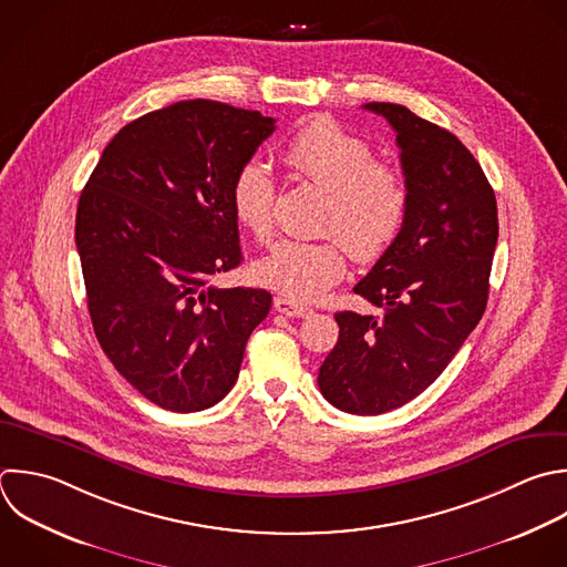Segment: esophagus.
Segmentation results:
<instances>
[{
	"mask_svg": "<svg viewBox=\"0 0 567 567\" xmlns=\"http://www.w3.org/2000/svg\"><path fill=\"white\" fill-rule=\"evenodd\" d=\"M275 310L281 312V315H286V317H299V319L312 315V310H310L308 306H303V303H299L297 299L286 297V295L275 297Z\"/></svg>",
	"mask_w": 567,
	"mask_h": 567,
	"instance_id": "1",
	"label": "esophagus"
}]
</instances>
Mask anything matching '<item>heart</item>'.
Instances as JSON below:
<instances>
[{
	"label": "heart",
	"instance_id": "heart-1",
	"mask_svg": "<svg viewBox=\"0 0 567 567\" xmlns=\"http://www.w3.org/2000/svg\"><path fill=\"white\" fill-rule=\"evenodd\" d=\"M286 166L323 190L328 199L321 215L319 239H281L255 268L261 284L292 297L312 301L332 288L348 270L350 252L359 261L379 259L401 235L410 188L405 173L374 148L328 117L301 126L284 148ZM277 184L261 162H246L230 186L235 219L259 241L275 230Z\"/></svg>",
	"mask_w": 567,
	"mask_h": 567
}]
</instances>
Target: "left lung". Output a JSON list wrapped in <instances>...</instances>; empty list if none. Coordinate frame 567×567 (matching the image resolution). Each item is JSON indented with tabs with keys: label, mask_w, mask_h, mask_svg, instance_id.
Segmentation results:
<instances>
[{
	"label": "left lung",
	"mask_w": 567,
	"mask_h": 567,
	"mask_svg": "<svg viewBox=\"0 0 567 567\" xmlns=\"http://www.w3.org/2000/svg\"><path fill=\"white\" fill-rule=\"evenodd\" d=\"M388 120L410 188L396 241L354 286L381 315L337 312V346L319 390L350 414H383L445 370L485 312L498 239L494 190L472 153L401 104L363 106Z\"/></svg>",
	"instance_id": "1"
}]
</instances>
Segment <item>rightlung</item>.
Wrapping results in <instances>:
<instances>
[{
	"mask_svg": "<svg viewBox=\"0 0 567 567\" xmlns=\"http://www.w3.org/2000/svg\"><path fill=\"white\" fill-rule=\"evenodd\" d=\"M272 131L257 111L177 102L126 124L82 190L75 244L97 341L164 410L221 401L268 317V290L213 279L244 259L230 186Z\"/></svg>",
	"mask_w": 567,
	"mask_h": 567,
	"instance_id": "right-lung-1",
	"label": "right lung"
}]
</instances>
